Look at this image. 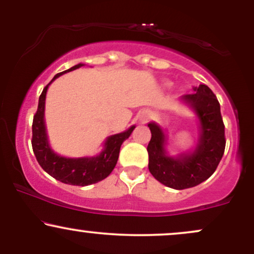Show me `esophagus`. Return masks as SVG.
Returning a JSON list of instances; mask_svg holds the SVG:
<instances>
[{
  "label": "esophagus",
  "instance_id": "34e87169",
  "mask_svg": "<svg viewBox=\"0 0 254 254\" xmlns=\"http://www.w3.org/2000/svg\"><path fill=\"white\" fill-rule=\"evenodd\" d=\"M149 117V113H142L141 117H139V121H141V123H145V122H148Z\"/></svg>",
  "mask_w": 254,
  "mask_h": 254
}]
</instances>
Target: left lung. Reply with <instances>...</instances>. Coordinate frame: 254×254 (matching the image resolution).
Returning a JSON list of instances; mask_svg holds the SVG:
<instances>
[{
  "mask_svg": "<svg viewBox=\"0 0 254 254\" xmlns=\"http://www.w3.org/2000/svg\"><path fill=\"white\" fill-rule=\"evenodd\" d=\"M193 94L183 95L199 119L200 136L192 153L172 157L166 153V136L156 123H149L151 138L148 144V168L156 180L168 188L184 190L199 185L216 171L224 148V124L216 95L205 84L194 88Z\"/></svg>",
  "mask_w": 254,
  "mask_h": 254,
  "instance_id": "8db88e82",
  "label": "left lung"
}]
</instances>
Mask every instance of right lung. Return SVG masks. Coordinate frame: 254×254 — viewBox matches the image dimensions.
<instances>
[{"mask_svg":"<svg viewBox=\"0 0 254 254\" xmlns=\"http://www.w3.org/2000/svg\"><path fill=\"white\" fill-rule=\"evenodd\" d=\"M82 65L83 64L80 63L68 70L55 75L51 82L60 77L61 75L75 70ZM50 83L46 84L40 94L38 110L33 117V124H32V148H33V153L36 155L38 164L55 179L64 184H69V185L87 186L90 184L101 182L105 178L109 177L113 168L116 167L121 145L125 139L129 138L131 132L135 129V125H132L130 129L124 132L110 136L105 142L104 150L97 156L70 159V157L58 155L51 149L50 144H49L45 121H44L46 92H48V87L50 86Z\"/></svg>","mask_w":254,"mask_h":254,"instance_id":"1","label":"right lung"}]
</instances>
